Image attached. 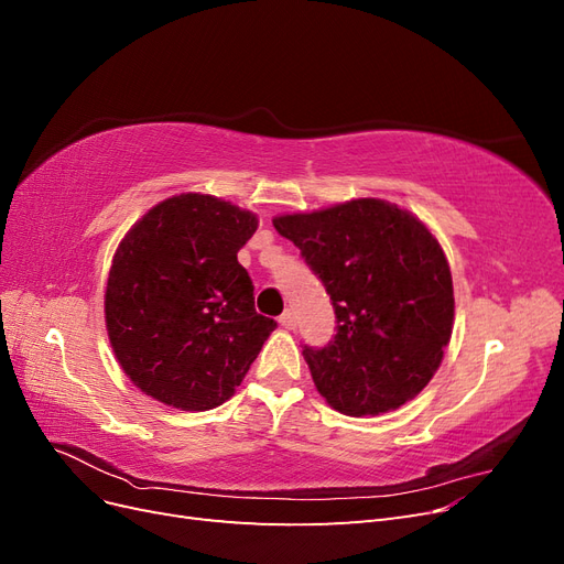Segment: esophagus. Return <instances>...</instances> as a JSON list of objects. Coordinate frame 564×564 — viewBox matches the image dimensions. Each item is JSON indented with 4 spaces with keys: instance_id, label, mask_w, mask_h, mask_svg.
<instances>
[{
    "instance_id": "obj_1",
    "label": "esophagus",
    "mask_w": 564,
    "mask_h": 564,
    "mask_svg": "<svg viewBox=\"0 0 564 564\" xmlns=\"http://www.w3.org/2000/svg\"><path fill=\"white\" fill-rule=\"evenodd\" d=\"M280 324H282L284 329H296V315H294V311H284L280 315Z\"/></svg>"
}]
</instances>
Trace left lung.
<instances>
[{"mask_svg": "<svg viewBox=\"0 0 564 564\" xmlns=\"http://www.w3.org/2000/svg\"><path fill=\"white\" fill-rule=\"evenodd\" d=\"M272 226L301 249L334 305L336 336L303 346L319 395L348 416H377L416 398L454 322L452 272L429 228L371 197L278 216Z\"/></svg>", "mask_w": 564, "mask_h": 564, "instance_id": "obj_1", "label": "left lung"}]
</instances>
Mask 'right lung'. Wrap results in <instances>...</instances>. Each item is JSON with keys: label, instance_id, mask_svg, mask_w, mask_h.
I'll list each match as a JSON object with an SVG mask.
<instances>
[{"label": "right lung", "instance_id": "add662e5", "mask_svg": "<svg viewBox=\"0 0 564 564\" xmlns=\"http://www.w3.org/2000/svg\"><path fill=\"white\" fill-rule=\"evenodd\" d=\"M259 228L251 212L185 193L152 207L119 245L106 324L127 377L183 412L224 404L242 383L275 319L253 308L237 263Z\"/></svg>", "mask_w": 564, "mask_h": 564}]
</instances>
